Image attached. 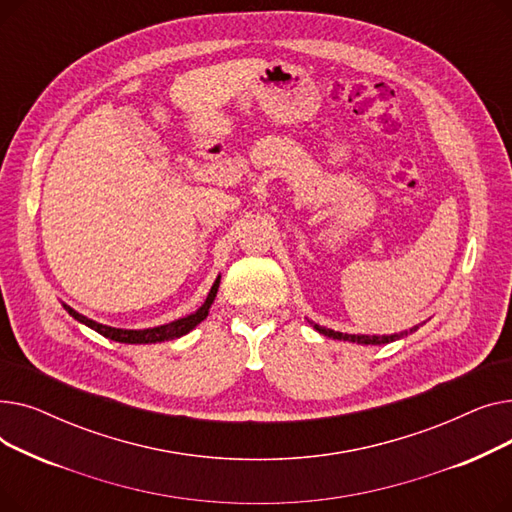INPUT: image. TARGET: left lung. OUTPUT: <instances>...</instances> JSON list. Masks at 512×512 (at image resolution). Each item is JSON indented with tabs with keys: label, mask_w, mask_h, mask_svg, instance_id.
<instances>
[{
	"label": "left lung",
	"mask_w": 512,
	"mask_h": 512,
	"mask_svg": "<svg viewBox=\"0 0 512 512\" xmlns=\"http://www.w3.org/2000/svg\"><path fill=\"white\" fill-rule=\"evenodd\" d=\"M324 336L336 338V340H351V342H359V344H388L398 340L402 334H394V336H355V334H342V332H334V330H326L315 326Z\"/></svg>",
	"instance_id": "left-lung-1"
}]
</instances>
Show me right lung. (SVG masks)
<instances>
[{
  "label": "right lung",
  "instance_id": "obj_1",
  "mask_svg": "<svg viewBox=\"0 0 512 512\" xmlns=\"http://www.w3.org/2000/svg\"><path fill=\"white\" fill-rule=\"evenodd\" d=\"M218 286H220V278L213 282V286H211V290H209V294H207L205 303H203L195 313L186 315V317H182V319H176V321H172V324L149 328V330H120V328L101 326V324H97V321H93V319H89V317H85V315H80L78 311H74V309L68 307V305H64V309H66L76 321H80V324L89 326L91 330H95L97 334H101V336H105V338L116 340V342H124V344H151V342H164V340L180 338V336L191 332L197 324H201V321H203V319L207 317V313H209V307H211V303H213V299H215V294H218Z\"/></svg>",
  "mask_w": 512,
  "mask_h": 512
}]
</instances>
